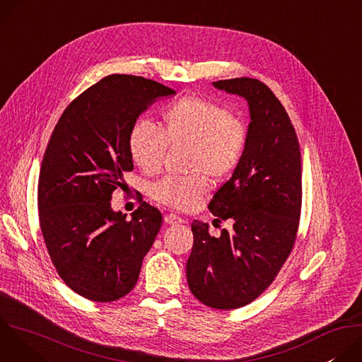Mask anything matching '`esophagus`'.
Here are the masks:
<instances>
[{
    "mask_svg": "<svg viewBox=\"0 0 362 362\" xmlns=\"http://www.w3.org/2000/svg\"><path fill=\"white\" fill-rule=\"evenodd\" d=\"M165 223H168V225H177V223H185V221L182 218L170 214V215L165 216Z\"/></svg>",
    "mask_w": 362,
    "mask_h": 362,
    "instance_id": "1",
    "label": "esophagus"
}]
</instances>
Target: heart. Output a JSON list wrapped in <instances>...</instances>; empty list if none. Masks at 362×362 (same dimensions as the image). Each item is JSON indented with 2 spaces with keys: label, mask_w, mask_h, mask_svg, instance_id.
Listing matches in <instances>:
<instances>
[{
  "label": "heart",
  "mask_w": 362,
  "mask_h": 362,
  "mask_svg": "<svg viewBox=\"0 0 362 362\" xmlns=\"http://www.w3.org/2000/svg\"><path fill=\"white\" fill-rule=\"evenodd\" d=\"M247 141L245 123L214 101L183 97L169 105L159 129L146 120L129 132V151L137 168L147 173L162 169L168 144L189 147V177L168 176L150 189L154 200L176 211L196 208L212 180H222L239 165Z\"/></svg>",
  "instance_id": "b5f03b06"
}]
</instances>
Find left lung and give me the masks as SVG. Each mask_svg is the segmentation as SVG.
I'll list each match as a JSON object with an SVG mask.
<instances>
[{
	"mask_svg": "<svg viewBox=\"0 0 362 362\" xmlns=\"http://www.w3.org/2000/svg\"><path fill=\"white\" fill-rule=\"evenodd\" d=\"M214 86L246 100L250 123L239 165L208 206L216 222L229 219L233 229L215 238L208 223L194 221L186 275L202 303L236 309L272 284L292 250L302 202L300 151L289 116L268 86L249 77Z\"/></svg>",
	"mask_w": 362,
	"mask_h": 362,
	"instance_id": "8db88e82",
	"label": "left lung"
}]
</instances>
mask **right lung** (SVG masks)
<instances>
[{
  "mask_svg": "<svg viewBox=\"0 0 362 362\" xmlns=\"http://www.w3.org/2000/svg\"><path fill=\"white\" fill-rule=\"evenodd\" d=\"M175 94L143 77L107 76L70 103L49 137L38 179L40 226L60 278L90 300L127 295L160 230L156 208L143 202L127 221L110 200L133 170L132 126Z\"/></svg>",
  "mask_w": 362,
  "mask_h": 362,
  "instance_id": "right-lung-1",
  "label": "right lung"
}]
</instances>
